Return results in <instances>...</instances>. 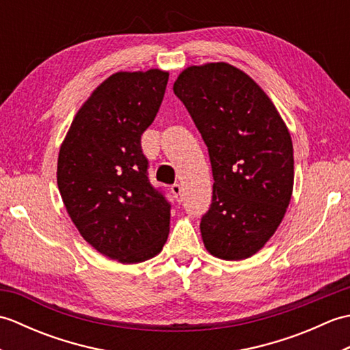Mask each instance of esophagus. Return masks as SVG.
Returning a JSON list of instances; mask_svg holds the SVG:
<instances>
[{
    "instance_id": "obj_1",
    "label": "esophagus",
    "mask_w": 350,
    "mask_h": 350,
    "mask_svg": "<svg viewBox=\"0 0 350 350\" xmlns=\"http://www.w3.org/2000/svg\"><path fill=\"white\" fill-rule=\"evenodd\" d=\"M171 192H173V196L177 202H182V187L179 183H174L173 187H171Z\"/></svg>"
}]
</instances>
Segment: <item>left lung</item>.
<instances>
[{
	"label": "left lung",
	"instance_id": "8db88e82",
	"mask_svg": "<svg viewBox=\"0 0 350 350\" xmlns=\"http://www.w3.org/2000/svg\"><path fill=\"white\" fill-rule=\"evenodd\" d=\"M209 150L213 196L200 222L206 250L243 260L271 239L293 191V144L272 100L228 63L185 69L173 85Z\"/></svg>",
	"mask_w": 350,
	"mask_h": 350
}]
</instances>
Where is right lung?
<instances>
[{
	"label": "right lung",
	"instance_id": "add662e5",
	"mask_svg": "<svg viewBox=\"0 0 350 350\" xmlns=\"http://www.w3.org/2000/svg\"><path fill=\"white\" fill-rule=\"evenodd\" d=\"M168 72H117L79 108L58 153L57 183L70 219L100 254L141 263L170 232L165 196L148 180L141 135L154 120Z\"/></svg>",
	"mask_w": 350,
	"mask_h": 350
}]
</instances>
